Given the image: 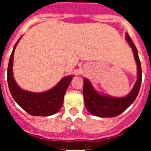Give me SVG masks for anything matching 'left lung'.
<instances>
[{
  "instance_id": "8db88e82",
  "label": "left lung",
  "mask_w": 151,
  "mask_h": 151,
  "mask_svg": "<svg viewBox=\"0 0 151 151\" xmlns=\"http://www.w3.org/2000/svg\"><path fill=\"white\" fill-rule=\"evenodd\" d=\"M126 41L132 48L135 60L137 64V80L134 87L129 94L124 97H113L110 96L100 94L92 86V83L87 78H84L83 96L85 106L92 114L100 117H113L124 112L138 96L142 81V70L138 52L133 41L126 33Z\"/></svg>"
}]
</instances>
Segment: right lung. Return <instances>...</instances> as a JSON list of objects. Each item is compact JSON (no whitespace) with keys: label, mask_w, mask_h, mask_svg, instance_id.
<instances>
[{"label":"right lung","mask_w":151,"mask_h":151,"mask_svg":"<svg viewBox=\"0 0 151 151\" xmlns=\"http://www.w3.org/2000/svg\"><path fill=\"white\" fill-rule=\"evenodd\" d=\"M20 37L13 48L8 66V84L14 100L19 106L33 116H50L61 109L64 95L73 79V75L64 77L52 89L43 92H32L22 89L15 82L12 67L14 52Z\"/></svg>","instance_id":"obj_1"}]
</instances>
